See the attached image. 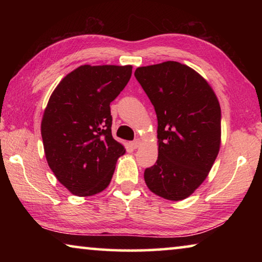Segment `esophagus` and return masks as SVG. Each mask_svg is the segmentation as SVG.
Listing matches in <instances>:
<instances>
[{
	"instance_id": "esophagus-1",
	"label": "esophagus",
	"mask_w": 262,
	"mask_h": 262,
	"mask_svg": "<svg viewBox=\"0 0 262 262\" xmlns=\"http://www.w3.org/2000/svg\"><path fill=\"white\" fill-rule=\"evenodd\" d=\"M141 145V140L140 139H136V140H134L130 143V147L133 148V149H137Z\"/></svg>"
}]
</instances>
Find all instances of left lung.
<instances>
[{
	"instance_id": "left-lung-1",
	"label": "left lung",
	"mask_w": 262,
	"mask_h": 262,
	"mask_svg": "<svg viewBox=\"0 0 262 262\" xmlns=\"http://www.w3.org/2000/svg\"><path fill=\"white\" fill-rule=\"evenodd\" d=\"M135 77L158 121V159L144 171V181L165 200H184L206 180L219 155V99L206 78L176 61L139 67Z\"/></svg>"
}]
</instances>
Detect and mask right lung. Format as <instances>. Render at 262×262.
<instances>
[{"mask_svg":"<svg viewBox=\"0 0 262 262\" xmlns=\"http://www.w3.org/2000/svg\"><path fill=\"white\" fill-rule=\"evenodd\" d=\"M132 66H79L61 79L42 114L46 161L77 196L107 187L126 149L112 136L110 104L127 85Z\"/></svg>","mask_w":262,"mask_h":262,"instance_id":"add662e5","label":"right lung"}]
</instances>
